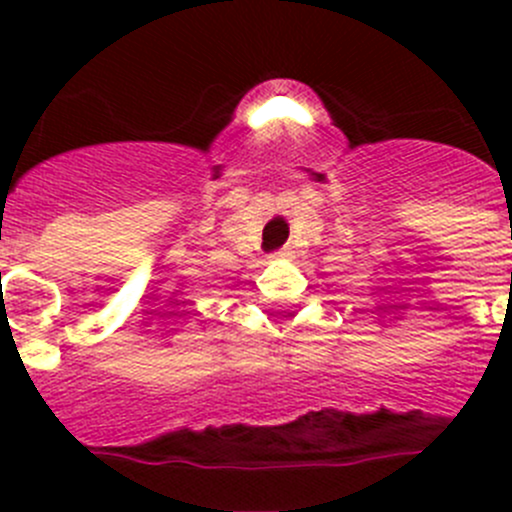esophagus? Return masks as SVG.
<instances>
[{
	"label": "esophagus",
	"instance_id": "obj_1",
	"mask_svg": "<svg viewBox=\"0 0 512 512\" xmlns=\"http://www.w3.org/2000/svg\"><path fill=\"white\" fill-rule=\"evenodd\" d=\"M272 257H280V260H287V257H292V250H289V247H282L280 252H275V255Z\"/></svg>",
	"mask_w": 512,
	"mask_h": 512
}]
</instances>
